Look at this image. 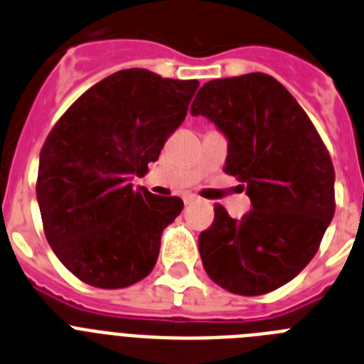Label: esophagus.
I'll return each instance as SVG.
<instances>
[{
    "instance_id": "1",
    "label": "esophagus",
    "mask_w": 364,
    "mask_h": 364,
    "mask_svg": "<svg viewBox=\"0 0 364 364\" xmlns=\"http://www.w3.org/2000/svg\"><path fill=\"white\" fill-rule=\"evenodd\" d=\"M196 200H198V198H196L194 194H185V196H183V201H185V205L192 203V201H196Z\"/></svg>"
}]
</instances>
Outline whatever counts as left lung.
Instances as JSON below:
<instances>
[{"label":"left lung","instance_id":"8db88e82","mask_svg":"<svg viewBox=\"0 0 364 364\" xmlns=\"http://www.w3.org/2000/svg\"><path fill=\"white\" fill-rule=\"evenodd\" d=\"M191 113L225 135V172L252 205L242 220L214 207L198 240L205 271L236 295L273 291L309 264L333 218L330 154L293 95L264 73L207 82Z\"/></svg>","mask_w":364,"mask_h":364}]
</instances>
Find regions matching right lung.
<instances>
[{"instance_id":"right-lung-1","label":"right lung","mask_w":364,"mask_h":364,"mask_svg":"<svg viewBox=\"0 0 364 364\" xmlns=\"http://www.w3.org/2000/svg\"><path fill=\"white\" fill-rule=\"evenodd\" d=\"M198 86L148 69L117 71L50 129L38 166V207L47 242L82 282L119 289L154 269L161 235L183 201L132 181L159 159Z\"/></svg>"}]
</instances>
